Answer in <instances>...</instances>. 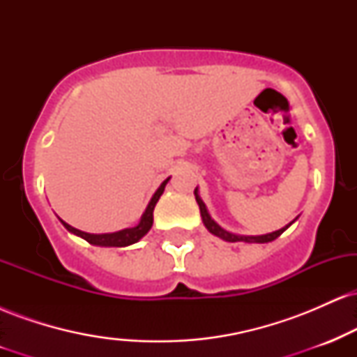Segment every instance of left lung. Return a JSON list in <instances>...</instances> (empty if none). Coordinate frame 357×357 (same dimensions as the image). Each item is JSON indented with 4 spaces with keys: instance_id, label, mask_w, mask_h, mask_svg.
Here are the masks:
<instances>
[{
    "instance_id": "1",
    "label": "left lung",
    "mask_w": 357,
    "mask_h": 357,
    "mask_svg": "<svg viewBox=\"0 0 357 357\" xmlns=\"http://www.w3.org/2000/svg\"><path fill=\"white\" fill-rule=\"evenodd\" d=\"M195 196H196V203H198V206H199V211H202V218H203V223H204V227L208 228V231L210 233H213V235L215 236H220L221 240H225V241H231V243H235V241H245V243H268V241H273L275 238H278V236L282 235V233H284L287 228L290 227V225L294 223V221H290L289 225H287V227H284V228H280V230H277V231H272V233H267V235H258V236H247V235H235V233H230V231H227V230H223V228L220 227L218 223H216L215 220L211 218L210 216V213H208V210H206V204L203 203V199L199 198V195H198V188H196L195 190Z\"/></svg>"
}]
</instances>
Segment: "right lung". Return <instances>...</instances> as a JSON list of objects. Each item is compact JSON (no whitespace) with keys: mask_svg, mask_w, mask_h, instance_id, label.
<instances>
[{"mask_svg":"<svg viewBox=\"0 0 357 357\" xmlns=\"http://www.w3.org/2000/svg\"><path fill=\"white\" fill-rule=\"evenodd\" d=\"M167 181H169V178L165 179V181L161 183V186L158 188V191L154 192L149 204H147L146 211L142 213L141 221H139L136 227H132V228H124V230H121V231L100 233V235H97V233H85L82 230H77V228H73L68 223H65L63 220H60V221L68 231L73 233V235L80 236V238L87 240L89 243L97 245V247H127V245L136 243V241L141 240L142 236H144L146 233L151 230V227H153L154 206H155V203L159 202V198H161V195H162V191H165Z\"/></svg>","mask_w":357,"mask_h":357,"instance_id":"right-lung-1","label":"right lung"}]
</instances>
